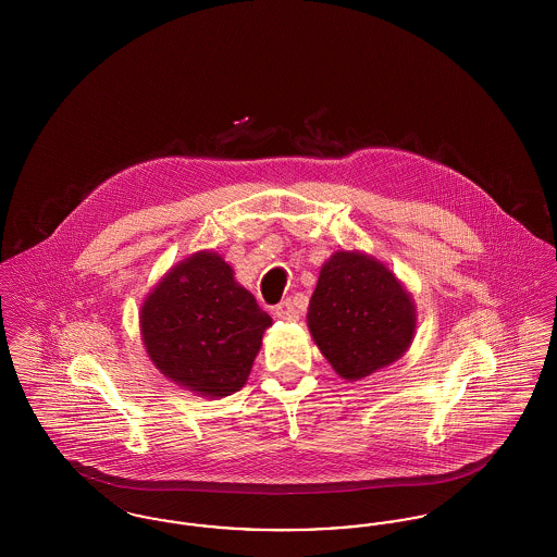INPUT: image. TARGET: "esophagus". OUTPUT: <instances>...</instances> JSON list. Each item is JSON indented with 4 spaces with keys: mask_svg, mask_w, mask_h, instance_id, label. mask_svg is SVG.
Returning <instances> with one entry per match:
<instances>
[{
    "mask_svg": "<svg viewBox=\"0 0 557 557\" xmlns=\"http://www.w3.org/2000/svg\"><path fill=\"white\" fill-rule=\"evenodd\" d=\"M273 313H275V318L288 319V321L298 318V309H296V305L292 302L290 298L282 300V302L273 309Z\"/></svg>",
    "mask_w": 557,
    "mask_h": 557,
    "instance_id": "1",
    "label": "esophagus"
}]
</instances>
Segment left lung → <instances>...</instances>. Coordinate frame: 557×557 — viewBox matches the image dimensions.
Masks as SVG:
<instances>
[{
    "instance_id": "left-lung-1",
    "label": "left lung",
    "mask_w": 557,
    "mask_h": 557,
    "mask_svg": "<svg viewBox=\"0 0 557 557\" xmlns=\"http://www.w3.org/2000/svg\"><path fill=\"white\" fill-rule=\"evenodd\" d=\"M416 319V305L395 273L357 250L334 252L321 267L307 313L321 355L348 382L400 359Z\"/></svg>"
}]
</instances>
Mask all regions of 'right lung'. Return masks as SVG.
<instances>
[{"label": "right lung", "instance_id": "1", "mask_svg": "<svg viewBox=\"0 0 557 557\" xmlns=\"http://www.w3.org/2000/svg\"><path fill=\"white\" fill-rule=\"evenodd\" d=\"M271 318L216 252L173 267L141 305L139 327L160 373L200 397L239 391Z\"/></svg>", "mask_w": 557, "mask_h": 557}]
</instances>
